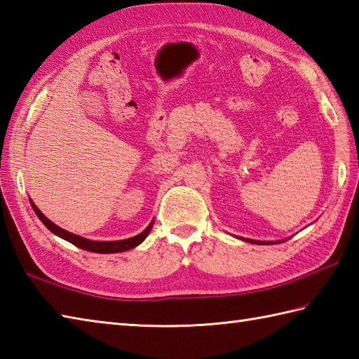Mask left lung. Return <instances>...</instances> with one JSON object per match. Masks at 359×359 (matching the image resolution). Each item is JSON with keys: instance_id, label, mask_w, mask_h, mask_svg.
Here are the masks:
<instances>
[{"instance_id": "8db88e82", "label": "left lung", "mask_w": 359, "mask_h": 359, "mask_svg": "<svg viewBox=\"0 0 359 359\" xmlns=\"http://www.w3.org/2000/svg\"><path fill=\"white\" fill-rule=\"evenodd\" d=\"M243 241H247V242H251V243H279V242H262V241H253V239H243Z\"/></svg>"}]
</instances>
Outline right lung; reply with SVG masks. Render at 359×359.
Here are the masks:
<instances>
[{"mask_svg": "<svg viewBox=\"0 0 359 359\" xmlns=\"http://www.w3.org/2000/svg\"><path fill=\"white\" fill-rule=\"evenodd\" d=\"M30 205H32V208L35 211V215L38 216V219L41 220V222L44 224V226L48 228L49 231H52L53 234H57L58 238H62L67 242L74 243L75 247L79 248H83V250H88V251H93V253H121V251H126V250H131L137 245H140V243L147 239V236L149 234L152 225H154V220L144 228V231H142L140 234L134 236V238H129V239H123V241H112V242H98V241H89L86 238H81V236L79 234H74V233H69L63 230V228L57 226L53 222H50V220L46 217L43 212L36 208V205L30 201Z\"/></svg>", "mask_w": 359, "mask_h": 359, "instance_id": "1", "label": "right lung"}]
</instances>
